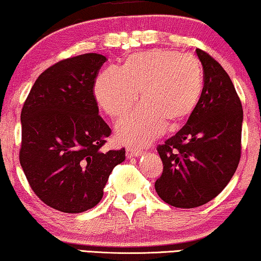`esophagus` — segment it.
<instances>
[{"label": "esophagus", "mask_w": 261, "mask_h": 261, "mask_svg": "<svg viewBox=\"0 0 261 261\" xmlns=\"http://www.w3.org/2000/svg\"><path fill=\"white\" fill-rule=\"evenodd\" d=\"M142 154V150L138 149V148H133V147H128L126 149V155L128 159L130 158H138V156H140Z\"/></svg>", "instance_id": "esophagus-1"}]
</instances>
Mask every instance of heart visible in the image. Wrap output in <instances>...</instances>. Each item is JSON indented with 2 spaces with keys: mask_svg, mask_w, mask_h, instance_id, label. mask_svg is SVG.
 <instances>
[{
  "mask_svg": "<svg viewBox=\"0 0 261 261\" xmlns=\"http://www.w3.org/2000/svg\"><path fill=\"white\" fill-rule=\"evenodd\" d=\"M203 70L197 58L168 49L129 55L121 69L107 67L94 84L98 105L121 118L140 95L143 102L117 126V138L144 146L161 135L167 123L177 126L194 113L203 93Z\"/></svg>",
  "mask_w": 261,
  "mask_h": 261,
  "instance_id": "obj_1",
  "label": "heart"
}]
</instances>
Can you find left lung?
Instances as JSON below:
<instances>
[{
    "label": "left lung",
    "mask_w": 261,
    "mask_h": 261,
    "mask_svg": "<svg viewBox=\"0 0 261 261\" xmlns=\"http://www.w3.org/2000/svg\"><path fill=\"white\" fill-rule=\"evenodd\" d=\"M196 54L204 70L202 97L186 126L158 148L163 172L155 190L164 202L183 209L218 196L240 160L242 102L220 64L202 50Z\"/></svg>",
    "instance_id": "left-lung-1"
}]
</instances>
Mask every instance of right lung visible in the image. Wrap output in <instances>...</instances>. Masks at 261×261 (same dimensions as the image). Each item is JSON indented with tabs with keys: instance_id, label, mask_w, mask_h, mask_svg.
<instances>
[{
	"instance_id": "add662e5",
	"label": "right lung",
	"mask_w": 261,
	"mask_h": 261,
	"mask_svg": "<svg viewBox=\"0 0 261 261\" xmlns=\"http://www.w3.org/2000/svg\"><path fill=\"white\" fill-rule=\"evenodd\" d=\"M106 57L85 54L50 66L24 102L19 162L31 189L46 205L80 214L97 205L125 148L102 151L111 128L93 94Z\"/></svg>"
}]
</instances>
